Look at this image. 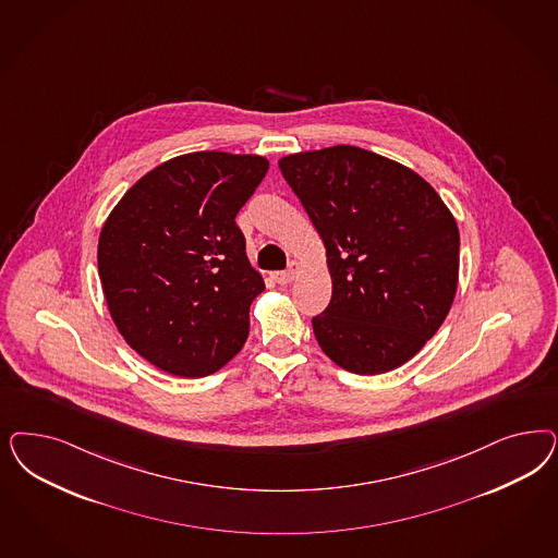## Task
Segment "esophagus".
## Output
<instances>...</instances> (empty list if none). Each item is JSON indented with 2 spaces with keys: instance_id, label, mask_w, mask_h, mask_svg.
I'll return each instance as SVG.
<instances>
[{
  "instance_id": "obj_1",
  "label": "esophagus",
  "mask_w": 558,
  "mask_h": 558,
  "mask_svg": "<svg viewBox=\"0 0 558 558\" xmlns=\"http://www.w3.org/2000/svg\"><path fill=\"white\" fill-rule=\"evenodd\" d=\"M298 272H300V263H298V260H291L288 270H279V272H275L272 277H275V281H277L279 286H286V283H291V281L295 279Z\"/></svg>"
}]
</instances>
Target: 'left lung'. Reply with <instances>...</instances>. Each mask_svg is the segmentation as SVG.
Segmentation results:
<instances>
[{"mask_svg":"<svg viewBox=\"0 0 558 558\" xmlns=\"http://www.w3.org/2000/svg\"><path fill=\"white\" fill-rule=\"evenodd\" d=\"M279 168L326 246L332 298L312 318L324 353L360 376L407 363L458 288L450 209L411 168L355 145L293 154Z\"/></svg>","mask_w":558,"mask_h":558,"instance_id":"1","label":"left lung"}]
</instances>
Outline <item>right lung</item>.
<instances>
[{
    "instance_id": "add662e5",
    "label": "right lung",
    "mask_w": 558,
    "mask_h": 558,
    "mask_svg": "<svg viewBox=\"0 0 558 558\" xmlns=\"http://www.w3.org/2000/svg\"><path fill=\"white\" fill-rule=\"evenodd\" d=\"M267 170L260 156H179L137 180L108 216L98 275L110 316L162 372L209 376L248 339L265 281L235 216Z\"/></svg>"
}]
</instances>
